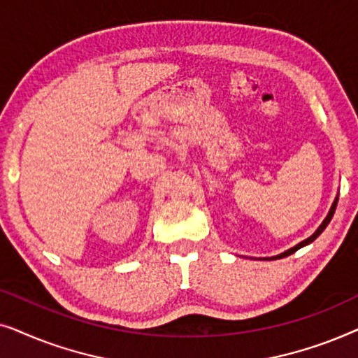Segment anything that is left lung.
<instances>
[{"mask_svg":"<svg viewBox=\"0 0 358 358\" xmlns=\"http://www.w3.org/2000/svg\"><path fill=\"white\" fill-rule=\"evenodd\" d=\"M337 200H339V197H337V195H336L334 202H332V205H331V208H329V213H327V215H326V218H324V220H322V223L320 224V227H317V229H316V231H315V233H313L310 238H306V239H305V241L298 243V244H296V246H293V248H290V249H287V251H285V252H282V254H277V256H272V257H262V259H264V261H267V259H268V261H271V259H282V257H285V256H290V254H293V252H296V251H298V249L305 248V246H308V244H311L313 241H315V239H316L317 236H320V234H321L322 231H324V229H326V227H327V224H329V222H331V220H332V217H334V212H336V207H337Z\"/></svg>","mask_w":358,"mask_h":358,"instance_id":"8db88e82","label":"left lung"}]
</instances>
